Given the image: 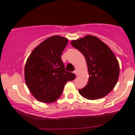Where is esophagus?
Instances as JSON below:
<instances>
[{
	"label": "esophagus",
	"mask_w": 135,
	"mask_h": 135,
	"mask_svg": "<svg viewBox=\"0 0 135 135\" xmlns=\"http://www.w3.org/2000/svg\"><path fill=\"white\" fill-rule=\"evenodd\" d=\"M74 74H76V76H77V75H78V70H74Z\"/></svg>",
	"instance_id": "esophagus-1"
}]
</instances>
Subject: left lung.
<instances>
[{
	"instance_id": "1",
	"label": "left lung",
	"mask_w": 135,
	"mask_h": 135,
	"mask_svg": "<svg viewBox=\"0 0 135 135\" xmlns=\"http://www.w3.org/2000/svg\"><path fill=\"white\" fill-rule=\"evenodd\" d=\"M84 55L88 65L89 80L78 91L89 100L101 99L112 90L119 75L118 59L110 47L97 37L87 35L70 42Z\"/></svg>"
}]
</instances>
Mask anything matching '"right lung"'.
Listing matches in <instances>:
<instances>
[{
    "label": "right lung",
    "mask_w": 135,
    "mask_h": 135,
    "mask_svg": "<svg viewBox=\"0 0 135 135\" xmlns=\"http://www.w3.org/2000/svg\"><path fill=\"white\" fill-rule=\"evenodd\" d=\"M68 41L61 36H51L36 46L26 61V85L39 101L55 102L62 94L66 82L76 78L75 74L65 70L61 59Z\"/></svg>",
    "instance_id": "1"
}]
</instances>
